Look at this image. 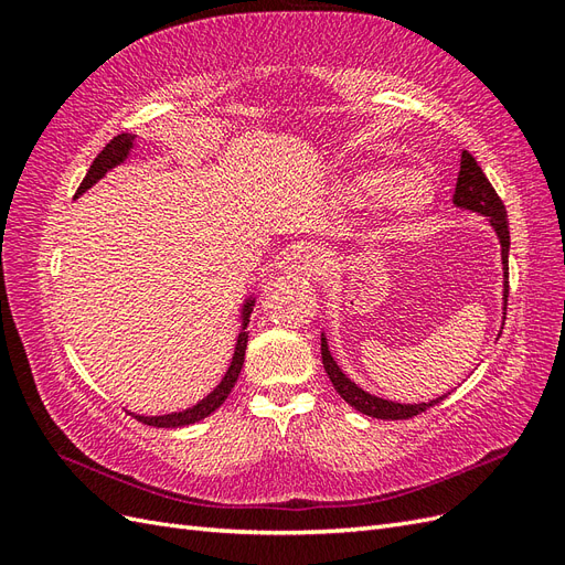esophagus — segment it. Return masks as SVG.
I'll use <instances>...</instances> for the list:
<instances>
[{
  "instance_id": "obj_1",
  "label": "esophagus",
  "mask_w": 565,
  "mask_h": 565,
  "mask_svg": "<svg viewBox=\"0 0 565 565\" xmlns=\"http://www.w3.org/2000/svg\"><path fill=\"white\" fill-rule=\"evenodd\" d=\"M332 268V259L330 254L320 249V247H311L309 252L303 254L301 259V270L309 273V276H324Z\"/></svg>"
}]
</instances>
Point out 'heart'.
I'll use <instances>...</instances> for the list:
<instances>
[{"instance_id":"obj_1","label":"heart","mask_w":565,"mask_h":565,"mask_svg":"<svg viewBox=\"0 0 565 565\" xmlns=\"http://www.w3.org/2000/svg\"><path fill=\"white\" fill-rule=\"evenodd\" d=\"M344 195L370 207L384 200L388 216L398 226H413L436 207L438 185L436 179L426 169H403L393 174V169L386 164H374L353 169L344 179Z\"/></svg>"}]
</instances>
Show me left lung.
I'll return each instance as SVG.
<instances>
[{
  "instance_id": "8db88e82",
  "label": "left lung",
  "mask_w": 565,
  "mask_h": 565,
  "mask_svg": "<svg viewBox=\"0 0 565 565\" xmlns=\"http://www.w3.org/2000/svg\"><path fill=\"white\" fill-rule=\"evenodd\" d=\"M452 204L457 210H467V212H476L478 216H486L490 228L494 231L500 241V249H502V270H504V292H502V311L507 316V297H509V221H507V210L500 200V195L494 193V188L490 185L488 177L483 174V169L478 167V162L473 160L471 152H461L459 160V177H457V188L452 195ZM320 353H322V365L328 377L332 382V386L337 388V393L344 398L353 409L363 413L367 417L374 419H409L424 409H429L434 405H438L443 398L448 396H438L429 403H396V401H386L374 396V393L365 391L358 386L355 382H351L341 367L337 365V361L330 353V344L324 332L320 334Z\"/></svg>"
}]
</instances>
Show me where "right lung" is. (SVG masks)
<instances>
[{"instance_id":"right-lung-1","label":"right lung","mask_w":565,"mask_h":565,"mask_svg":"<svg viewBox=\"0 0 565 565\" xmlns=\"http://www.w3.org/2000/svg\"><path fill=\"white\" fill-rule=\"evenodd\" d=\"M136 150V134H119L115 136V139L98 152V158L92 162L87 177H84V181L79 183L75 198L84 195L89 191L92 185H96L100 179H104L110 169L125 164L129 160V156H134ZM256 303V297L249 295L245 297L243 306H241V332H237V339H235V351H233V361L226 370L224 377H221V382L216 384V388L212 393H207L202 401H198L193 407H185V409H179V413H169V415H156V417H148V415H136V413H129L134 419H139L148 426H158V429H179V426H191L204 417H210L214 409H218L221 405H224V401L228 398V393L233 391L237 377H241L243 372V363H245V351H247V324H249V316H252V309Z\"/></svg>"}]
</instances>
